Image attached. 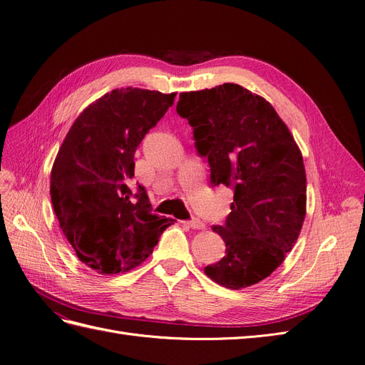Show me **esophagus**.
<instances>
[{
    "mask_svg": "<svg viewBox=\"0 0 365 365\" xmlns=\"http://www.w3.org/2000/svg\"><path fill=\"white\" fill-rule=\"evenodd\" d=\"M187 224V227H191L192 230H203L205 228V224H203V221H200V220H191V221H187L186 222Z\"/></svg>",
    "mask_w": 365,
    "mask_h": 365,
    "instance_id": "obj_1",
    "label": "esophagus"
}]
</instances>
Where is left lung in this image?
Here are the masks:
<instances>
[{
	"mask_svg": "<svg viewBox=\"0 0 365 365\" xmlns=\"http://www.w3.org/2000/svg\"><path fill=\"white\" fill-rule=\"evenodd\" d=\"M178 114L194 129L210 180L235 190L232 212L212 230L225 255L205 267L217 284L240 290L263 281L284 262L307 213L301 148L274 106L237 84L180 93Z\"/></svg>",
	"mask_w": 365,
	"mask_h": 365,
	"instance_id": "1",
	"label": "left lung"
}]
</instances>
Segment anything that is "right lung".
Here are the masks:
<instances>
[{"mask_svg":"<svg viewBox=\"0 0 365 365\" xmlns=\"http://www.w3.org/2000/svg\"><path fill=\"white\" fill-rule=\"evenodd\" d=\"M175 93L115 88L91 102L67 132L51 170V201L78 259L101 275L129 272L174 220L150 213L143 186L132 197L133 155Z\"/></svg>","mask_w":365,"mask_h":365,"instance_id":"right-lung-1","label":"right lung"}]
</instances>
